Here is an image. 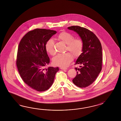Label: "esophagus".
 <instances>
[{
  "mask_svg": "<svg viewBox=\"0 0 121 121\" xmlns=\"http://www.w3.org/2000/svg\"><path fill=\"white\" fill-rule=\"evenodd\" d=\"M60 69L62 70H67V68H65V67H60Z\"/></svg>",
  "mask_w": 121,
  "mask_h": 121,
  "instance_id": "1",
  "label": "esophagus"
}]
</instances>
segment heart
I'll return each instance as SVG.
<instances>
[{
    "label": "heart",
    "instance_id": "b5f03b06",
    "mask_svg": "<svg viewBox=\"0 0 121 121\" xmlns=\"http://www.w3.org/2000/svg\"><path fill=\"white\" fill-rule=\"evenodd\" d=\"M57 39L66 44V50L69 51L74 57H78L82 54L83 43L80 39H74V36L72 34L66 31H62L59 33ZM45 48L46 51L49 54L52 56L55 55L56 51L52 39H49L46 42ZM69 53H66L56 56L53 59L54 65L61 67L68 66L73 60L72 56Z\"/></svg>",
    "mask_w": 121,
    "mask_h": 121
}]
</instances>
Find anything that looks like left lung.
<instances>
[{
	"instance_id": "obj_1",
	"label": "left lung",
	"mask_w": 121,
	"mask_h": 121,
	"mask_svg": "<svg viewBox=\"0 0 121 121\" xmlns=\"http://www.w3.org/2000/svg\"><path fill=\"white\" fill-rule=\"evenodd\" d=\"M67 28L76 32L83 43L82 53L75 63L80 66L75 68L77 75L72 82L80 88L86 87L95 80L102 70V45L95 34L86 28L78 26H71Z\"/></svg>"
}]
</instances>
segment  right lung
Listing matches in <instances>:
<instances>
[{
    "instance_id": "right-lung-1",
    "label": "right lung",
    "mask_w": 121,
    "mask_h": 121,
    "mask_svg": "<svg viewBox=\"0 0 121 121\" xmlns=\"http://www.w3.org/2000/svg\"><path fill=\"white\" fill-rule=\"evenodd\" d=\"M57 31L35 29L23 37L18 45L16 65L24 82L38 91L48 90L53 84L59 68L49 67L50 59L45 45Z\"/></svg>"
}]
</instances>
